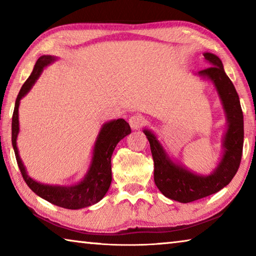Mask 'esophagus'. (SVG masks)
Returning <instances> with one entry per match:
<instances>
[{
  "mask_svg": "<svg viewBox=\"0 0 256 256\" xmlns=\"http://www.w3.org/2000/svg\"><path fill=\"white\" fill-rule=\"evenodd\" d=\"M128 123H130V125H131L132 128L138 130V128H140L144 125V118H142L141 115L134 114V115L131 116V118H130Z\"/></svg>",
  "mask_w": 256,
  "mask_h": 256,
  "instance_id": "34e87169",
  "label": "esophagus"
}]
</instances>
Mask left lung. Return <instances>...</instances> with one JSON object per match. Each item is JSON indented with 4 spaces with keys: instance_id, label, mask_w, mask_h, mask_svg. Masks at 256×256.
Wrapping results in <instances>:
<instances>
[{
    "instance_id": "left-lung-1",
    "label": "left lung",
    "mask_w": 256,
    "mask_h": 256,
    "mask_svg": "<svg viewBox=\"0 0 256 256\" xmlns=\"http://www.w3.org/2000/svg\"><path fill=\"white\" fill-rule=\"evenodd\" d=\"M209 68L198 74L214 82L222 98L227 115L228 130L224 136V154L216 170L209 176H200L178 166L168 158L154 134L144 130L148 138L154 162V183L164 196L180 203H188L219 192L230 183L240 168L242 144H244V120L240 97L232 82L224 73L222 62L218 56L204 53Z\"/></svg>"
}]
</instances>
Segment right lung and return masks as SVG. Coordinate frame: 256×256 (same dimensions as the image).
Listing matches in <instances>:
<instances>
[{"instance_id": "1", "label": "right lung", "mask_w": 256, "mask_h": 256, "mask_svg": "<svg viewBox=\"0 0 256 256\" xmlns=\"http://www.w3.org/2000/svg\"><path fill=\"white\" fill-rule=\"evenodd\" d=\"M55 60L54 56L44 55L37 60L32 73L21 86L18 97H16L14 116H12V146H14L16 159L19 170L27 185L38 196L45 198L53 204L64 208V209L76 210L81 208L92 206L105 196L112 183V164L110 158L116 144L124 136L131 133V128L124 120H115L106 123L102 128L97 138L96 144L94 146L92 162L88 174L81 183L74 186H50L38 183L30 178L24 170V166L19 157L16 148V136L19 133V118L18 110L20 99L27 94L34 82L40 76L42 68Z\"/></svg>"}]
</instances>
